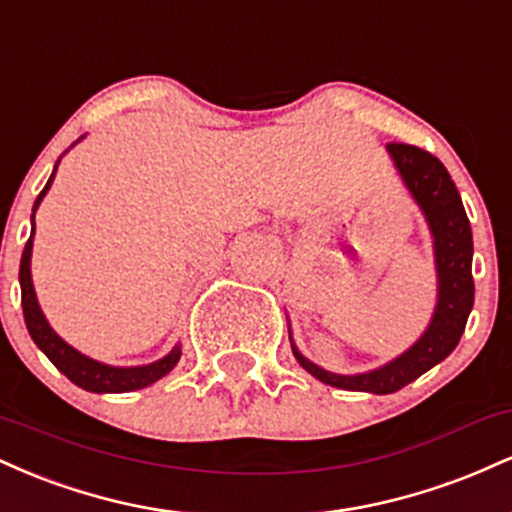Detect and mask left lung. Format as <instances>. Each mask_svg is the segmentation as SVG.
Segmentation results:
<instances>
[{
    "label": "left lung",
    "mask_w": 512,
    "mask_h": 512,
    "mask_svg": "<svg viewBox=\"0 0 512 512\" xmlns=\"http://www.w3.org/2000/svg\"><path fill=\"white\" fill-rule=\"evenodd\" d=\"M392 161L402 175L404 185L414 195L419 207L424 209L428 226L433 233L438 267V305L431 325L407 354L395 358L387 366L370 370L361 375H334L317 368L308 358L298 354L293 346V356L298 363L322 380L325 385L351 392H373V395H390L402 390L411 380L424 375L445 356L452 354L460 342L469 310L474 305V279H472V228L464 214L460 192L443 163L419 146L390 142L387 144Z\"/></svg>",
    "instance_id": "obj_1"
}]
</instances>
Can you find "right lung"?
<instances>
[{"instance_id":"right-lung-1","label":"right lung","mask_w":512,"mask_h":512,"mask_svg":"<svg viewBox=\"0 0 512 512\" xmlns=\"http://www.w3.org/2000/svg\"><path fill=\"white\" fill-rule=\"evenodd\" d=\"M52 178H55V170H52L48 185L43 187V192H40L38 199H35L33 214L35 209H38L40 199H43L45 192L50 190ZM33 231H35V223H33ZM31 250H33V233L31 238H28L26 248H23L21 269H19L23 320H26L28 334H31L33 342L38 344V349L43 351V354L55 363L57 370H62L74 385L84 387L88 392H132V390H142V387H149L151 383L161 380L163 375H168L170 370L175 368V363L180 361V346H175L166 358L151 363V366L113 368V366H105V363L93 361V358H88L84 354H79V351L72 349L67 342H62V339L52 332L48 320H45L43 310H40L38 301H35L33 281H31Z\"/></svg>"}]
</instances>
